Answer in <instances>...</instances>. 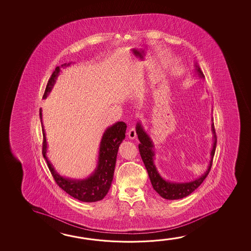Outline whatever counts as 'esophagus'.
Here are the masks:
<instances>
[{
    "label": "esophagus",
    "mask_w": 251,
    "mask_h": 251,
    "mask_svg": "<svg viewBox=\"0 0 251 251\" xmlns=\"http://www.w3.org/2000/svg\"><path fill=\"white\" fill-rule=\"evenodd\" d=\"M127 136L129 139H135L136 137V132L135 127H131L127 132Z\"/></svg>",
    "instance_id": "34e87169"
}]
</instances>
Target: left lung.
<instances>
[{
  "mask_svg": "<svg viewBox=\"0 0 251 251\" xmlns=\"http://www.w3.org/2000/svg\"><path fill=\"white\" fill-rule=\"evenodd\" d=\"M194 67H195V69H194L195 74H198L200 78H204V74L201 70L200 66H198L197 62L195 63ZM136 131L140 141V144L138 145L140 155H141V157L144 161V165L148 172L149 177L151 182L152 186L156 193L160 195L161 197L164 198L165 200H171V201L180 200V199L188 196L189 194L193 193V191H195L200 185H201L202 182L208 175L210 170H211L214 152H215V148H216V135H215V130H214V123L212 124L214 144H213V148L211 151V160H210L209 165L207 167V170L202 174L201 177H198L194 180L189 181V182H172V181L165 180V178L161 177L160 174L156 169V165L154 164V158H155L154 144L151 141V138L144 130V127L140 122L136 124Z\"/></svg>",
  "mask_w": 251,
  "mask_h": 251,
  "instance_id": "8db88e82",
  "label": "left lung"
}]
</instances>
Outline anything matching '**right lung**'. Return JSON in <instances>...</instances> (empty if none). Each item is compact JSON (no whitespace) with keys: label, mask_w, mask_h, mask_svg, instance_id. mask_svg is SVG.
Segmentation results:
<instances>
[{"label":"right lung","mask_w":251,"mask_h":251,"mask_svg":"<svg viewBox=\"0 0 251 251\" xmlns=\"http://www.w3.org/2000/svg\"><path fill=\"white\" fill-rule=\"evenodd\" d=\"M72 64H63L61 66H57L51 77L46 86L44 98L49 95L53 87L56 79L59 75L60 69L63 67L70 66ZM40 119H41L42 128H43V156L46 158L47 165L49 167L52 177L58 184V186L68 193L72 197L83 202H95L101 201L107 195L108 190L111 186L114 172H115L116 156L118 153L120 144L123 143L125 138V133L127 125L124 122H117L110 127H107L104 132L100 144L98 162L95 172L89 177L83 179H75L71 177H63L59 175L54 166L48 159L47 152V142H46V131L44 128L43 120H42V109L40 108Z\"/></svg>","instance_id":"right-lung-1"}]
</instances>
